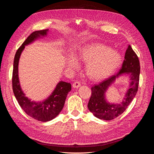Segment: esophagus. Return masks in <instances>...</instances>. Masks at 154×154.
<instances>
[{
    "label": "esophagus",
    "mask_w": 154,
    "mask_h": 154,
    "mask_svg": "<svg viewBox=\"0 0 154 154\" xmlns=\"http://www.w3.org/2000/svg\"><path fill=\"white\" fill-rule=\"evenodd\" d=\"M80 86H81V83L78 81L74 82L72 84V87L74 88H78L79 87H80Z\"/></svg>",
    "instance_id": "34e87169"
}]
</instances>
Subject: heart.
Listing matches in <instances>:
<instances>
[{
	"label": "heart",
	"instance_id": "heart-1",
	"mask_svg": "<svg viewBox=\"0 0 154 154\" xmlns=\"http://www.w3.org/2000/svg\"><path fill=\"white\" fill-rule=\"evenodd\" d=\"M78 58L87 62L86 72L92 80H101L110 76L120 66L122 56L116 51L102 44H94L83 48ZM68 66L71 69L79 67L76 57L69 60Z\"/></svg>",
	"mask_w": 154,
	"mask_h": 154
}]
</instances>
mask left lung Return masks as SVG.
Returning a JSON list of instances; mask_svg holds the SVG:
<instances>
[{
	"instance_id": "obj_1",
	"label": "left lung",
	"mask_w": 154,
	"mask_h": 154,
	"mask_svg": "<svg viewBox=\"0 0 154 154\" xmlns=\"http://www.w3.org/2000/svg\"><path fill=\"white\" fill-rule=\"evenodd\" d=\"M140 64L137 54L128 45L125 60L119 72L91 88L92 94L88 109L95 117L103 120H112L118 117L127 108L134 98L138 89ZM123 75L130 76L129 87L124 100L119 104H110L106 101L105 93L116 79Z\"/></svg>"
}]
</instances>
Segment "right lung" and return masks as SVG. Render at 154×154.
Here are the masks:
<instances>
[{
	"label": "right lung",
	"mask_w": 154,
	"mask_h": 154,
	"mask_svg": "<svg viewBox=\"0 0 154 154\" xmlns=\"http://www.w3.org/2000/svg\"><path fill=\"white\" fill-rule=\"evenodd\" d=\"M48 31L49 29H44L32 32L18 49L14 58L12 77L13 91L18 104L30 117L43 122L53 119L62 111L68 93L71 90V84L60 81L48 98L42 101H31L26 96L20 87L18 78V62L25 46L36 39L47 36Z\"/></svg>",
	"instance_id": "right-lung-1"
}]
</instances>
